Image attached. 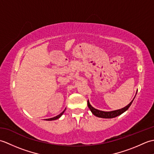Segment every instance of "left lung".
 <instances>
[{
	"label": "left lung",
	"instance_id": "8db88e82",
	"mask_svg": "<svg viewBox=\"0 0 154 154\" xmlns=\"http://www.w3.org/2000/svg\"><path fill=\"white\" fill-rule=\"evenodd\" d=\"M136 94H137V92L136 93ZM136 95H135V97H136ZM135 97H134V98H135ZM134 98L131 102H130L125 107H124V108H122V109H120L119 110H112V111H103V110H98L97 109H94L93 106H91V104H90L89 100H88V101H87V104H88V107L89 108V109L91 111V112H92L94 116L99 117V118H103V119H112V118H115L118 116L120 115V114H122L124 112H126V111L128 109V108L130 106V105L132 104L134 99Z\"/></svg>",
	"mask_w": 154,
	"mask_h": 154
}]
</instances>
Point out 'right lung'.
I'll list each match as a JSON object with an SVG mask.
<instances>
[{
  "label": "right lung",
  "mask_w": 154,
  "mask_h": 154,
  "mask_svg": "<svg viewBox=\"0 0 154 154\" xmlns=\"http://www.w3.org/2000/svg\"><path fill=\"white\" fill-rule=\"evenodd\" d=\"M65 109L61 114H59V115H57V116H55V117H53V118H51V119H44V120H48V121H51V120H57V119H60V118L62 116V114H63L64 113Z\"/></svg>",
  "instance_id": "add662e5"
}]
</instances>
